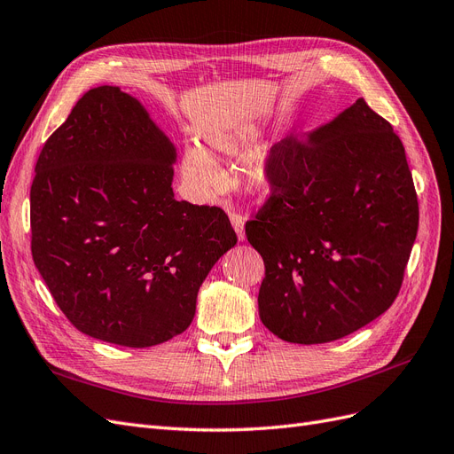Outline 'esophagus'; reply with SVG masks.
Returning a JSON list of instances; mask_svg holds the SVG:
<instances>
[{"label": "esophagus", "mask_w": 454, "mask_h": 454, "mask_svg": "<svg viewBox=\"0 0 454 454\" xmlns=\"http://www.w3.org/2000/svg\"><path fill=\"white\" fill-rule=\"evenodd\" d=\"M230 221H231L233 230H236V233H238V239H239V241H245V239H247V236H245V218H243L241 215L231 213V215H230Z\"/></svg>", "instance_id": "esophagus-1"}]
</instances>
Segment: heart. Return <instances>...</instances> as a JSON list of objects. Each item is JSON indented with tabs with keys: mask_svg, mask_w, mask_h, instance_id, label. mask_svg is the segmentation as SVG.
Returning <instances> with one entry per match:
<instances>
[{
	"mask_svg": "<svg viewBox=\"0 0 454 454\" xmlns=\"http://www.w3.org/2000/svg\"><path fill=\"white\" fill-rule=\"evenodd\" d=\"M256 131L251 126H241L207 136L211 149L236 156L251 147ZM181 173L186 184L201 200L211 198L224 184V173L209 153L200 147H186L181 156ZM245 188L256 196H271L281 186V171L268 154H256L243 171Z\"/></svg>",
	"mask_w": 454,
	"mask_h": 454,
	"instance_id": "1",
	"label": "heart"
}]
</instances>
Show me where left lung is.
<instances>
[{
  "label": "left lung",
  "instance_id": "obj_1",
  "mask_svg": "<svg viewBox=\"0 0 454 454\" xmlns=\"http://www.w3.org/2000/svg\"><path fill=\"white\" fill-rule=\"evenodd\" d=\"M270 158L281 186L247 239L264 258V326L288 343H328L370 325L396 300L419 228L405 151L362 98Z\"/></svg>",
  "mask_w": 454,
  "mask_h": 454
}]
</instances>
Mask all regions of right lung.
Returning a JSON list of instances; mask_svg holds the SVG:
<instances>
[{"mask_svg":"<svg viewBox=\"0 0 454 454\" xmlns=\"http://www.w3.org/2000/svg\"><path fill=\"white\" fill-rule=\"evenodd\" d=\"M177 151L141 101L98 86L43 147L30 192L35 268L71 325L153 347L183 333L238 243L223 209L177 201Z\"/></svg>","mask_w":454,"mask_h":454,"instance_id":"1","label":"right lung"}]
</instances>
